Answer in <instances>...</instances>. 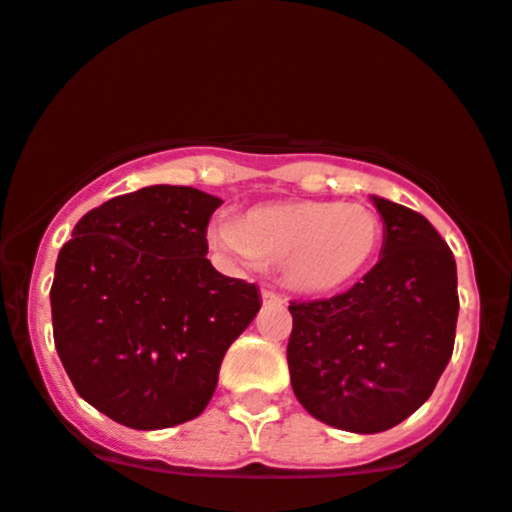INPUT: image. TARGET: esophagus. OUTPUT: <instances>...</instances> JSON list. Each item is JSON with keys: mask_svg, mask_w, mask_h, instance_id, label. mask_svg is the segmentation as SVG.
<instances>
[{"mask_svg": "<svg viewBox=\"0 0 512 512\" xmlns=\"http://www.w3.org/2000/svg\"><path fill=\"white\" fill-rule=\"evenodd\" d=\"M262 301L269 303V306H282L286 299L282 294H277L274 289H262Z\"/></svg>", "mask_w": 512, "mask_h": 512, "instance_id": "1", "label": "esophagus"}]
</instances>
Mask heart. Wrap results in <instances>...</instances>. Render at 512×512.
Returning <instances> with one entry per match:
<instances>
[{"instance_id": "obj_1", "label": "heart", "mask_w": 512, "mask_h": 512, "mask_svg": "<svg viewBox=\"0 0 512 512\" xmlns=\"http://www.w3.org/2000/svg\"><path fill=\"white\" fill-rule=\"evenodd\" d=\"M384 240L372 206L342 201L265 204L223 218L211 243L247 265L284 267V277L306 294H335L362 279Z\"/></svg>"}]
</instances>
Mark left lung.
Returning a JSON list of instances; mask_svg holds the SVG:
<instances>
[{"instance_id":"left-lung-1","label":"left lung","mask_w":512,"mask_h":512,"mask_svg":"<svg viewBox=\"0 0 512 512\" xmlns=\"http://www.w3.org/2000/svg\"><path fill=\"white\" fill-rule=\"evenodd\" d=\"M381 260L333 299L291 301L296 398L338 430L384 432L430 398L454 350L459 296L449 245L425 216L374 196Z\"/></svg>"}]
</instances>
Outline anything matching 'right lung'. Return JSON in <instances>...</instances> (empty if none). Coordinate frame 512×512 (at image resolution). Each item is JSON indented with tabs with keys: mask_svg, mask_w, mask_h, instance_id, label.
I'll return each mask as SVG.
<instances>
[{
	"mask_svg": "<svg viewBox=\"0 0 512 512\" xmlns=\"http://www.w3.org/2000/svg\"><path fill=\"white\" fill-rule=\"evenodd\" d=\"M223 201L194 187L114 196L84 213L55 262L53 338L72 386L133 430L204 413L260 289L216 272L206 228Z\"/></svg>",
	"mask_w": 512,
	"mask_h": 512,
	"instance_id": "1",
	"label": "right lung"
}]
</instances>
